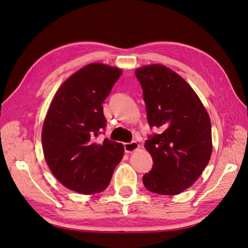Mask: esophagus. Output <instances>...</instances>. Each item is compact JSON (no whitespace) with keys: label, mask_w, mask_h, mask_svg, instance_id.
I'll use <instances>...</instances> for the list:
<instances>
[{"label":"esophagus","mask_w":248,"mask_h":248,"mask_svg":"<svg viewBox=\"0 0 248 248\" xmlns=\"http://www.w3.org/2000/svg\"><path fill=\"white\" fill-rule=\"evenodd\" d=\"M139 148H140V145L138 144L137 141L126 142V144H124V149H125L126 153H132L134 151H137Z\"/></svg>","instance_id":"obj_1"}]
</instances>
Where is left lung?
<instances>
[{
    "mask_svg": "<svg viewBox=\"0 0 248 248\" xmlns=\"http://www.w3.org/2000/svg\"><path fill=\"white\" fill-rule=\"evenodd\" d=\"M136 76L148 123L161 130L145 142L154 166L142 177V183L151 192L176 196L197 181L210 160V117L188 82L167 66H142Z\"/></svg>",
    "mask_w": 248,
    "mask_h": 248,
    "instance_id": "1",
    "label": "left lung"
}]
</instances>
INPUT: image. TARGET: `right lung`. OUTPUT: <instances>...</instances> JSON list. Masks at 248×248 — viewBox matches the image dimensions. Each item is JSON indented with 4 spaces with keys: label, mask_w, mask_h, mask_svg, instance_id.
I'll return each instance as SVG.
<instances>
[{
    "label": "right lung",
    "mask_w": 248,
    "mask_h": 248,
    "mask_svg": "<svg viewBox=\"0 0 248 248\" xmlns=\"http://www.w3.org/2000/svg\"><path fill=\"white\" fill-rule=\"evenodd\" d=\"M121 74L114 66L88 64L63 82L50 102L42 149L51 172L68 189L84 194L103 191L123 158L121 142L95 141L107 126L102 103Z\"/></svg>",
    "instance_id": "add662e5"
}]
</instances>
